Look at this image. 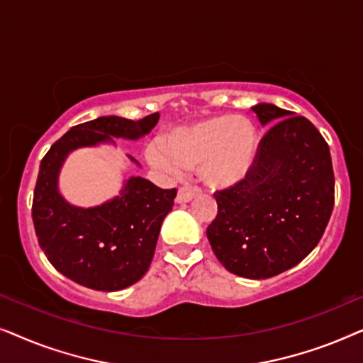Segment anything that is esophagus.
<instances>
[{
    "label": "esophagus",
    "mask_w": 363,
    "mask_h": 363,
    "mask_svg": "<svg viewBox=\"0 0 363 363\" xmlns=\"http://www.w3.org/2000/svg\"><path fill=\"white\" fill-rule=\"evenodd\" d=\"M200 195V188L196 186H182L180 190H178V195H177V203H188L191 201L193 198Z\"/></svg>",
    "instance_id": "obj_1"
}]
</instances>
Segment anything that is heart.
I'll return each instance as SVG.
<instances>
[{
  "mask_svg": "<svg viewBox=\"0 0 363 363\" xmlns=\"http://www.w3.org/2000/svg\"><path fill=\"white\" fill-rule=\"evenodd\" d=\"M256 153V130L250 121L215 116L168 130L147 148V160L168 173L198 167L208 186L228 188L250 173Z\"/></svg>",
  "mask_w": 363,
  "mask_h": 363,
  "instance_id": "b5f03b06",
  "label": "heart"
}]
</instances>
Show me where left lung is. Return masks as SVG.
Segmentation results:
<instances>
[{
    "label": "left lung",
    "instance_id": "8db88e82",
    "mask_svg": "<svg viewBox=\"0 0 363 363\" xmlns=\"http://www.w3.org/2000/svg\"><path fill=\"white\" fill-rule=\"evenodd\" d=\"M269 127L245 180L216 191L206 230L218 261L233 274L267 279L304 259L334 208L329 145L306 117L274 104L251 107Z\"/></svg>",
    "mask_w": 363,
    "mask_h": 363
}]
</instances>
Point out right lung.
<instances>
[{"label":"right lung","instance_id":"add662e5","mask_svg":"<svg viewBox=\"0 0 363 363\" xmlns=\"http://www.w3.org/2000/svg\"><path fill=\"white\" fill-rule=\"evenodd\" d=\"M160 113L140 121L108 116L79 123L64 133L39 165L33 221L39 246L56 269L89 289L121 291L140 281L150 267L158 233L172 211L177 188L163 190L130 177L112 200L91 208L69 203L59 191V173L69 153L113 138L138 140L157 125ZM130 162L140 167L135 158Z\"/></svg>","mask_w":363,"mask_h":363}]
</instances>
